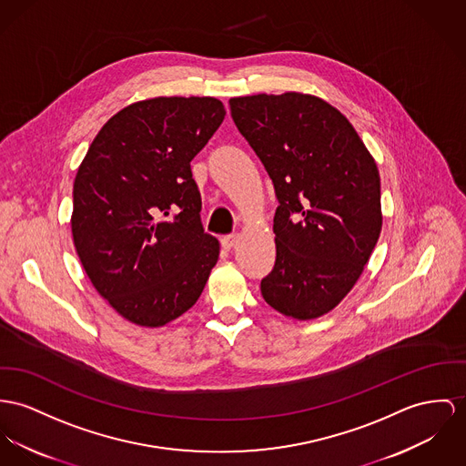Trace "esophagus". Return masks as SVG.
<instances>
[{
	"mask_svg": "<svg viewBox=\"0 0 466 466\" xmlns=\"http://www.w3.org/2000/svg\"><path fill=\"white\" fill-rule=\"evenodd\" d=\"M238 239H239V234H238V232H232V234H227V236L221 238V245H223L227 250H230L232 247H236Z\"/></svg>",
	"mask_w": 466,
	"mask_h": 466,
	"instance_id": "1",
	"label": "esophagus"
}]
</instances>
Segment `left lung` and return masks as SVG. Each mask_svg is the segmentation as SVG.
Wrapping results in <instances>:
<instances>
[{
	"mask_svg": "<svg viewBox=\"0 0 466 466\" xmlns=\"http://www.w3.org/2000/svg\"><path fill=\"white\" fill-rule=\"evenodd\" d=\"M228 105L279 200L262 298L284 316L316 319L353 289L378 243V167L350 120L319 97L257 94Z\"/></svg>",
	"mask_w": 466,
	"mask_h": 466,
	"instance_id": "8db88e82",
	"label": "left lung"
}]
</instances>
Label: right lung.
Returning <instances> with one entry per match:
<instances>
[{"mask_svg": "<svg viewBox=\"0 0 466 466\" xmlns=\"http://www.w3.org/2000/svg\"><path fill=\"white\" fill-rule=\"evenodd\" d=\"M225 118L215 97H156L113 115L76 174L72 238L107 303L163 326L200 298L219 245L204 230L191 159Z\"/></svg>", "mask_w": 466, "mask_h": 466, "instance_id": "obj_1", "label": "right lung"}]
</instances>
